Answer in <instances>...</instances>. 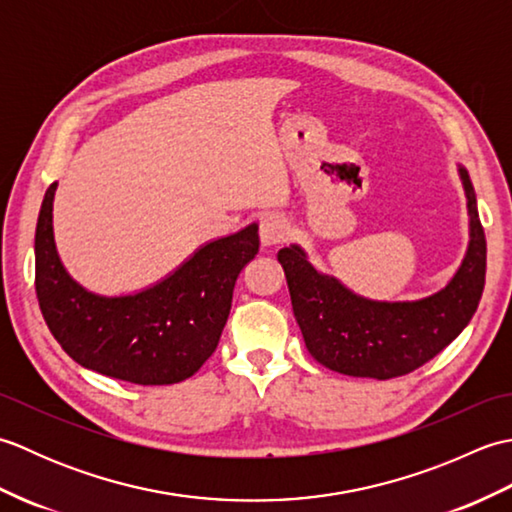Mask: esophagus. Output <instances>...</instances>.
<instances>
[{"label":"esophagus","instance_id":"34e87169","mask_svg":"<svg viewBox=\"0 0 512 512\" xmlns=\"http://www.w3.org/2000/svg\"><path fill=\"white\" fill-rule=\"evenodd\" d=\"M288 233V220L279 213H266L259 220V239H262L264 246H275L284 242Z\"/></svg>","mask_w":512,"mask_h":512}]
</instances>
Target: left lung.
Here are the masks:
<instances>
[{
  "label": "left lung",
  "instance_id": "8db88e82",
  "mask_svg": "<svg viewBox=\"0 0 512 512\" xmlns=\"http://www.w3.org/2000/svg\"><path fill=\"white\" fill-rule=\"evenodd\" d=\"M471 215V242L451 284L413 303H376L352 295L317 273L299 246L281 248L292 310L308 352L332 372L396 378L429 363L458 336L477 310L486 277V237L469 173L460 169Z\"/></svg>",
  "mask_w": 512,
  "mask_h": 512
}]
</instances>
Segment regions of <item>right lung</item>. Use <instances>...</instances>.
I'll list each match as a JSON object with an SVG mask.
<instances>
[{"instance_id":"add662e5","label":"right lung","mask_w":512,"mask_h":512,"mask_svg":"<svg viewBox=\"0 0 512 512\" xmlns=\"http://www.w3.org/2000/svg\"><path fill=\"white\" fill-rule=\"evenodd\" d=\"M52 182L35 235V288L43 319L72 361L134 385H173L206 363L231 312L237 277L259 253L257 224L200 248L158 286L105 299L83 290L59 262Z\"/></svg>"}]
</instances>
